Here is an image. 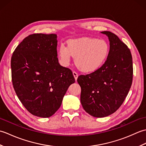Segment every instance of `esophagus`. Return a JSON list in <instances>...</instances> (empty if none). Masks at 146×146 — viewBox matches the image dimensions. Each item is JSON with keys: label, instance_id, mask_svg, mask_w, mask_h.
Wrapping results in <instances>:
<instances>
[{"label": "esophagus", "instance_id": "esophagus-1", "mask_svg": "<svg viewBox=\"0 0 146 146\" xmlns=\"http://www.w3.org/2000/svg\"><path fill=\"white\" fill-rule=\"evenodd\" d=\"M73 76H74V77H75V80L76 81L77 78H78V73H77L76 72H75V71H73Z\"/></svg>", "mask_w": 146, "mask_h": 146}]
</instances>
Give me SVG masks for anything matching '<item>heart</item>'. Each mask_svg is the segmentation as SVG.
<instances>
[{
	"instance_id": "1",
	"label": "heart",
	"mask_w": 146,
	"mask_h": 146,
	"mask_svg": "<svg viewBox=\"0 0 146 146\" xmlns=\"http://www.w3.org/2000/svg\"><path fill=\"white\" fill-rule=\"evenodd\" d=\"M108 43L104 39L82 38L69 40L67 46L61 44L58 55L61 63L68 65L71 56L75 58L76 67L83 72H93L100 68L109 52Z\"/></svg>"
}]
</instances>
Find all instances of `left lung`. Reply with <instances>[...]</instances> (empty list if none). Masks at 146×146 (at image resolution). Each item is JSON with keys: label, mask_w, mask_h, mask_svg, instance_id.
<instances>
[{"label": "left lung", "mask_w": 146, "mask_h": 146, "mask_svg": "<svg viewBox=\"0 0 146 146\" xmlns=\"http://www.w3.org/2000/svg\"><path fill=\"white\" fill-rule=\"evenodd\" d=\"M101 33L106 35L110 41L107 60L98 70L77 79L81 87L82 107L95 117H107L119 109L133 78L132 57L127 46L112 33Z\"/></svg>", "instance_id": "left-lung-1"}]
</instances>
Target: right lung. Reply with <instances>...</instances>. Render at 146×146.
<instances>
[{"label": "right lung", "instance_id": "obj_1", "mask_svg": "<svg viewBox=\"0 0 146 146\" xmlns=\"http://www.w3.org/2000/svg\"><path fill=\"white\" fill-rule=\"evenodd\" d=\"M57 42L55 34H33L17 46L11 58L15 94L27 110L37 117L52 116L75 82L71 70L59 63Z\"/></svg>", "mask_w": 146, "mask_h": 146}]
</instances>
